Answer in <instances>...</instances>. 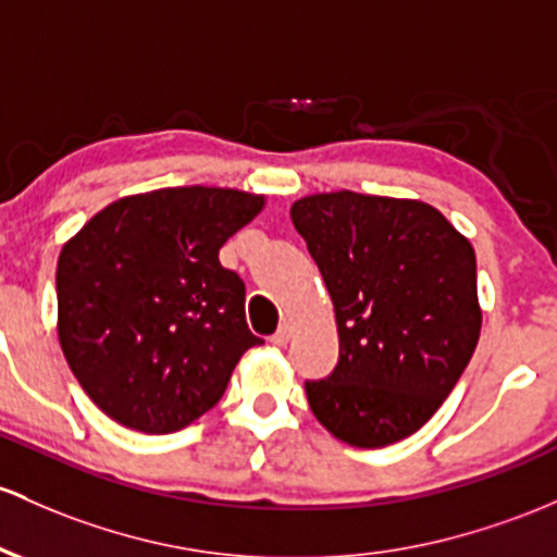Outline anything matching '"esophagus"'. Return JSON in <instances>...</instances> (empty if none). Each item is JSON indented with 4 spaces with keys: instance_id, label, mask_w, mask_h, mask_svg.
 <instances>
[{
    "instance_id": "obj_1",
    "label": "esophagus",
    "mask_w": 557,
    "mask_h": 557,
    "mask_svg": "<svg viewBox=\"0 0 557 557\" xmlns=\"http://www.w3.org/2000/svg\"><path fill=\"white\" fill-rule=\"evenodd\" d=\"M290 341V325H280L277 333L272 335V344L274 346H285Z\"/></svg>"
}]
</instances>
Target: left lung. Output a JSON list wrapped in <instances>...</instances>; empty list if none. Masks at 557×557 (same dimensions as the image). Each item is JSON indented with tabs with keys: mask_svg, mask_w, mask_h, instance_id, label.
I'll use <instances>...</instances> for the list:
<instances>
[{
	"mask_svg": "<svg viewBox=\"0 0 557 557\" xmlns=\"http://www.w3.org/2000/svg\"><path fill=\"white\" fill-rule=\"evenodd\" d=\"M338 327V364L307 383L314 418L377 449L412 436L466 372L481 333L475 253L423 200L351 189L290 206Z\"/></svg>",
	"mask_w": 557,
	"mask_h": 557,
	"instance_id": "obj_1",
	"label": "left lung"
}]
</instances>
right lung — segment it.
Here are the masks:
<instances>
[{"label":"right lung","mask_w":557,"mask_h":557,"mask_svg":"<svg viewBox=\"0 0 557 557\" xmlns=\"http://www.w3.org/2000/svg\"><path fill=\"white\" fill-rule=\"evenodd\" d=\"M230 187L126 195L89 219L58 259V338L108 418L174 433L222 399L250 346L246 285L219 248L264 209Z\"/></svg>","instance_id":"right-lung-1"}]
</instances>
